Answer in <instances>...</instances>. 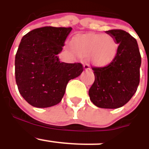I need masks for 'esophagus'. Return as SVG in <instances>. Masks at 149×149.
Masks as SVG:
<instances>
[{
    "instance_id": "34e87169",
    "label": "esophagus",
    "mask_w": 149,
    "mask_h": 149,
    "mask_svg": "<svg viewBox=\"0 0 149 149\" xmlns=\"http://www.w3.org/2000/svg\"><path fill=\"white\" fill-rule=\"evenodd\" d=\"M84 69L85 70H91V67H90V65H88V64H84Z\"/></svg>"
}]
</instances>
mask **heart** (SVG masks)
<instances>
[{
	"label": "heart",
	"instance_id": "obj_1",
	"mask_svg": "<svg viewBox=\"0 0 149 149\" xmlns=\"http://www.w3.org/2000/svg\"><path fill=\"white\" fill-rule=\"evenodd\" d=\"M76 54L81 58H89L96 66H105L114 59L118 45L109 35L92 34L79 38L74 43Z\"/></svg>",
	"mask_w": 149,
	"mask_h": 149
}]
</instances>
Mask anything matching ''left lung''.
I'll list each match as a JSON object with an SVG mask.
<instances>
[{
	"instance_id": "1",
	"label": "left lung",
	"mask_w": 149,
	"mask_h": 149,
	"mask_svg": "<svg viewBox=\"0 0 149 149\" xmlns=\"http://www.w3.org/2000/svg\"><path fill=\"white\" fill-rule=\"evenodd\" d=\"M107 34L118 44V52L109 65L92 68L95 80L89 89L91 102L99 108H120L134 96L140 83L141 56L136 39L123 29Z\"/></svg>"
}]
</instances>
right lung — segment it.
Listing matches in <instances>:
<instances>
[{"mask_svg": "<svg viewBox=\"0 0 149 149\" xmlns=\"http://www.w3.org/2000/svg\"><path fill=\"white\" fill-rule=\"evenodd\" d=\"M71 27L44 26L29 32L21 39L15 55V73L23 98L36 108H48L61 101L67 84L83 71L81 63L60 62Z\"/></svg>", "mask_w": 149, "mask_h": 149, "instance_id": "add662e5", "label": "right lung"}]
</instances>
